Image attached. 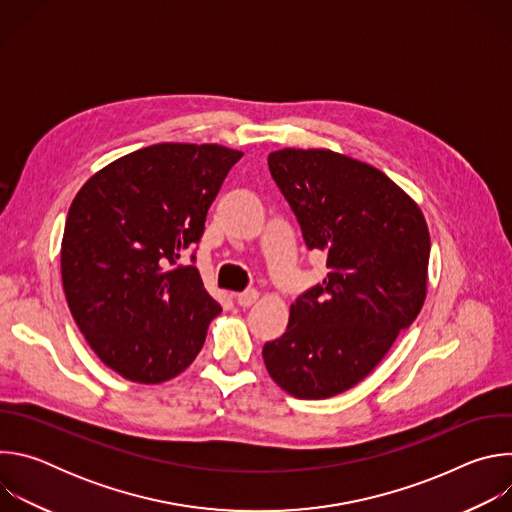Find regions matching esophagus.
Returning a JSON list of instances; mask_svg holds the SVG:
<instances>
[{
    "mask_svg": "<svg viewBox=\"0 0 512 512\" xmlns=\"http://www.w3.org/2000/svg\"><path fill=\"white\" fill-rule=\"evenodd\" d=\"M257 300H259V291H257V289L241 291V294L237 296V302H239V306H243V308H251Z\"/></svg>",
    "mask_w": 512,
    "mask_h": 512,
    "instance_id": "esophagus-1",
    "label": "esophagus"
}]
</instances>
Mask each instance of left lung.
I'll return each mask as SVG.
<instances>
[{
  "label": "left lung",
  "instance_id": "obj_1",
  "mask_svg": "<svg viewBox=\"0 0 512 512\" xmlns=\"http://www.w3.org/2000/svg\"><path fill=\"white\" fill-rule=\"evenodd\" d=\"M267 164L328 275L291 304L287 330L263 346V360L289 395L328 399L367 377L417 318L429 231L419 206L369 164L294 148Z\"/></svg>",
  "mask_w": 512,
  "mask_h": 512
}]
</instances>
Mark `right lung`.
I'll return each mask as SVG.
<instances>
[{
	"mask_svg": "<svg viewBox=\"0 0 512 512\" xmlns=\"http://www.w3.org/2000/svg\"><path fill=\"white\" fill-rule=\"evenodd\" d=\"M241 156L216 143H156L99 170L72 200L60 249L66 302L123 379L156 385L180 375L221 314L196 255L183 257Z\"/></svg>",
	"mask_w": 512,
	"mask_h": 512,
	"instance_id": "add662e5",
	"label": "right lung"
}]
</instances>
